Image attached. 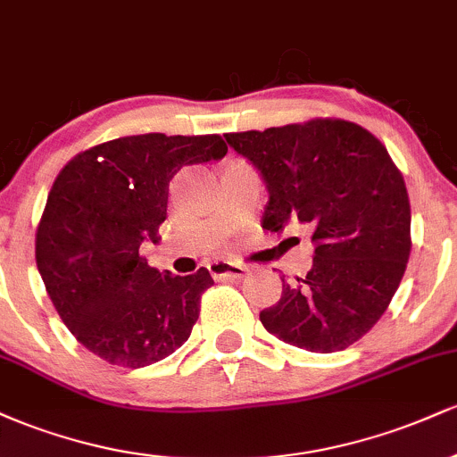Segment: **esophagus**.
Returning <instances> with one entry per match:
<instances>
[{"label": "esophagus", "instance_id": "1", "mask_svg": "<svg viewBox=\"0 0 457 457\" xmlns=\"http://www.w3.org/2000/svg\"><path fill=\"white\" fill-rule=\"evenodd\" d=\"M208 270L214 279H243L246 272L243 264L229 260H214L208 264Z\"/></svg>", "mask_w": 457, "mask_h": 457}]
</instances>
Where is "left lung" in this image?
<instances>
[{
	"instance_id": "8db88e82",
	"label": "left lung",
	"mask_w": 457,
	"mask_h": 457,
	"mask_svg": "<svg viewBox=\"0 0 457 457\" xmlns=\"http://www.w3.org/2000/svg\"><path fill=\"white\" fill-rule=\"evenodd\" d=\"M269 188L262 228L301 225L316 245L313 266L283 281L277 305L260 312L269 333L309 353H337L378 322L411 255V202L402 171L370 130L313 118L228 133Z\"/></svg>"
}]
</instances>
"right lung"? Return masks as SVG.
<instances>
[{"label": "right lung", "instance_id": "obj_1", "mask_svg": "<svg viewBox=\"0 0 457 457\" xmlns=\"http://www.w3.org/2000/svg\"><path fill=\"white\" fill-rule=\"evenodd\" d=\"M225 152L221 135H130L79 152L57 174L36 264L62 322L107 363L152 365L191 335L211 272H159L139 246L159 240L171 178Z\"/></svg>", "mask_w": 457, "mask_h": 457}]
</instances>
